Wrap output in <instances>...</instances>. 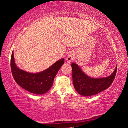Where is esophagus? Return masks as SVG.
<instances>
[{"label": "esophagus", "mask_w": 128, "mask_h": 128, "mask_svg": "<svg viewBox=\"0 0 128 128\" xmlns=\"http://www.w3.org/2000/svg\"><path fill=\"white\" fill-rule=\"evenodd\" d=\"M73 60V57L72 55H71V54H69L68 55L66 56V60L67 61V62H70L72 61Z\"/></svg>", "instance_id": "34e87169"}]
</instances>
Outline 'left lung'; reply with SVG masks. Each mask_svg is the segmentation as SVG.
<instances>
[{
  "label": "left lung",
  "instance_id": "obj_1",
  "mask_svg": "<svg viewBox=\"0 0 128 128\" xmlns=\"http://www.w3.org/2000/svg\"><path fill=\"white\" fill-rule=\"evenodd\" d=\"M71 66L74 88L78 94L85 96H92L107 89L113 82L117 72L116 66L114 72L109 76L94 78L85 74L74 62H73Z\"/></svg>",
  "mask_w": 128,
  "mask_h": 128
}]
</instances>
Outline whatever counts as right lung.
I'll return each instance as SVG.
<instances>
[{
	"label": "right lung",
	"mask_w": 128,
	"mask_h": 128,
	"mask_svg": "<svg viewBox=\"0 0 128 128\" xmlns=\"http://www.w3.org/2000/svg\"><path fill=\"white\" fill-rule=\"evenodd\" d=\"M64 59L59 60L42 72L32 73L19 69L14 62V51L10 59V68L14 80L21 87L35 94H43L48 92L58 71L64 64Z\"/></svg>",
	"instance_id": "1"
}]
</instances>
